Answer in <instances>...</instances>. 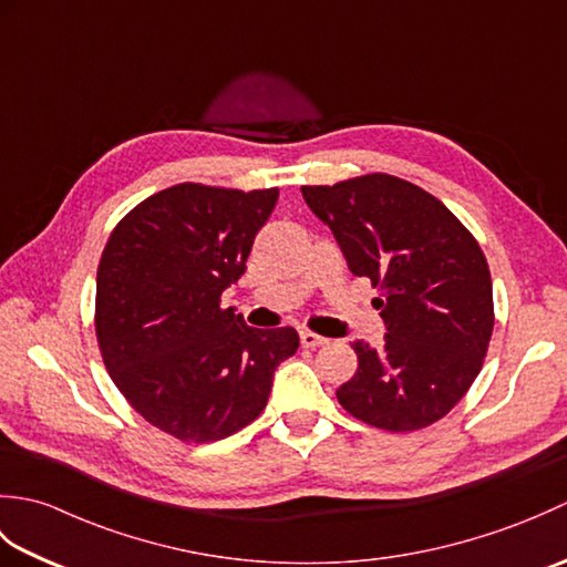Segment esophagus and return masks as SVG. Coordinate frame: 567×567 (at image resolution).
<instances>
[{"mask_svg":"<svg viewBox=\"0 0 567 567\" xmlns=\"http://www.w3.org/2000/svg\"><path fill=\"white\" fill-rule=\"evenodd\" d=\"M299 341H302L305 348H319V346L329 343V339H323V336H319L315 331H302L299 333Z\"/></svg>","mask_w":567,"mask_h":567,"instance_id":"1","label":"esophagus"}]
</instances>
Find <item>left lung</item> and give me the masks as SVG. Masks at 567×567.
Instances as JSON below:
<instances>
[{
	"instance_id": "obj_1",
	"label": "left lung",
	"mask_w": 567,
	"mask_h": 567,
	"mask_svg": "<svg viewBox=\"0 0 567 567\" xmlns=\"http://www.w3.org/2000/svg\"><path fill=\"white\" fill-rule=\"evenodd\" d=\"M348 268L370 277L384 343H353L355 375L336 396L365 424L404 433L431 426L463 400L495 327L492 277L475 236L441 199L406 179L372 173L305 185Z\"/></svg>"
}]
</instances>
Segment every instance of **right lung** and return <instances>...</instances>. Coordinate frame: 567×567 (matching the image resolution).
<instances>
[{"mask_svg": "<svg viewBox=\"0 0 567 567\" xmlns=\"http://www.w3.org/2000/svg\"><path fill=\"white\" fill-rule=\"evenodd\" d=\"M277 195L173 185L131 209L102 250V360L126 402L177 441H221L248 426L268 404L275 368L297 353L295 329H252L221 307Z\"/></svg>", "mask_w": 567, "mask_h": 567, "instance_id": "obj_1", "label": "right lung"}]
</instances>
